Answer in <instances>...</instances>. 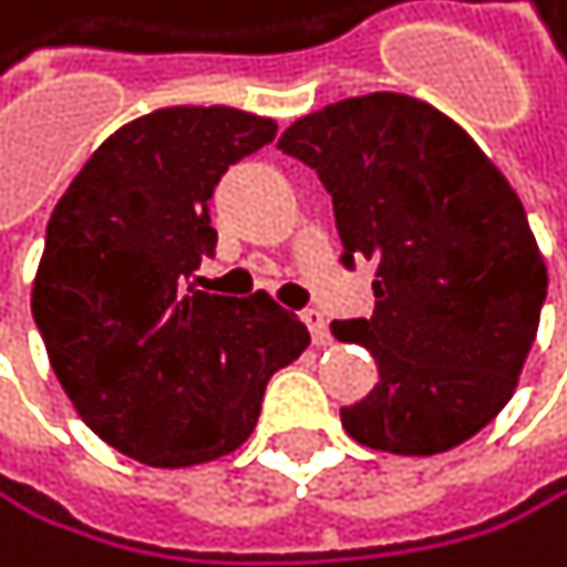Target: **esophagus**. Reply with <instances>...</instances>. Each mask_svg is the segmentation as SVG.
I'll list each match as a JSON object with an SVG mask.
<instances>
[{
    "label": "esophagus",
    "mask_w": 567,
    "mask_h": 567,
    "mask_svg": "<svg viewBox=\"0 0 567 567\" xmlns=\"http://www.w3.org/2000/svg\"><path fill=\"white\" fill-rule=\"evenodd\" d=\"M302 320H307L310 334L317 344H331V331H327V317L320 310H302Z\"/></svg>",
    "instance_id": "esophagus-1"
}]
</instances>
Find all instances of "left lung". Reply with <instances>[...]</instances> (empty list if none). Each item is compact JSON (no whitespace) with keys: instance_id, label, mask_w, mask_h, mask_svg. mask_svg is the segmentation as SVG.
I'll use <instances>...</instances> for the list:
<instances>
[{"instance_id":"8db88e82","label":"left lung","mask_w":567,"mask_h":567,"mask_svg":"<svg viewBox=\"0 0 567 567\" xmlns=\"http://www.w3.org/2000/svg\"><path fill=\"white\" fill-rule=\"evenodd\" d=\"M278 150L317 169L334 202L344 268L377 265V310L334 320L380 383L341 425L401 456L446 453L508 404L547 296L523 202L477 142L425 100L348 96L299 117Z\"/></svg>"}]
</instances>
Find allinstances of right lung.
<instances>
[{"label":"right lung","mask_w":567,"mask_h":567,"mask_svg":"<svg viewBox=\"0 0 567 567\" xmlns=\"http://www.w3.org/2000/svg\"><path fill=\"white\" fill-rule=\"evenodd\" d=\"M278 132L236 107H163L117 128L48 219L30 310L79 417L150 467L247 443L265 386L310 344L265 292L190 286L215 254L208 198Z\"/></svg>","instance_id":"obj_1"}]
</instances>
